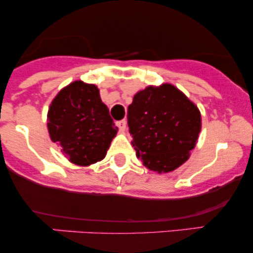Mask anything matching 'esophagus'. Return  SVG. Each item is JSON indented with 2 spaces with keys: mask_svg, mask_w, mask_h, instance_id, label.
Returning a JSON list of instances; mask_svg holds the SVG:
<instances>
[{
  "mask_svg": "<svg viewBox=\"0 0 253 253\" xmlns=\"http://www.w3.org/2000/svg\"><path fill=\"white\" fill-rule=\"evenodd\" d=\"M117 126L120 132H124L125 129H126V121L125 120H120V121H117Z\"/></svg>",
  "mask_w": 253,
  "mask_h": 253,
  "instance_id": "34e87169",
  "label": "esophagus"
}]
</instances>
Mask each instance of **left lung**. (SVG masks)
Segmentation results:
<instances>
[{
	"label": "left lung",
	"instance_id": "left-lung-1",
	"mask_svg": "<svg viewBox=\"0 0 253 253\" xmlns=\"http://www.w3.org/2000/svg\"><path fill=\"white\" fill-rule=\"evenodd\" d=\"M127 119L136 157L158 173L171 172L185 163L201 132L197 106L170 83L136 92Z\"/></svg>",
	"mask_w": 253,
	"mask_h": 253
}]
</instances>
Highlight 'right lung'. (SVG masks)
<instances>
[{"mask_svg": "<svg viewBox=\"0 0 253 253\" xmlns=\"http://www.w3.org/2000/svg\"><path fill=\"white\" fill-rule=\"evenodd\" d=\"M47 129L53 143L72 164L80 167L102 161L118 127L95 84L75 81L52 100L47 112Z\"/></svg>", "mask_w": 253, "mask_h": 253, "instance_id": "obj_1", "label": "right lung"}]
</instances>
